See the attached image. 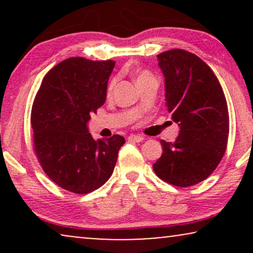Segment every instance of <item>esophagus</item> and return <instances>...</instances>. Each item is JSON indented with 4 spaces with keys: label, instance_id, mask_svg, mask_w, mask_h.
<instances>
[{
    "label": "esophagus",
    "instance_id": "obj_1",
    "mask_svg": "<svg viewBox=\"0 0 253 253\" xmlns=\"http://www.w3.org/2000/svg\"><path fill=\"white\" fill-rule=\"evenodd\" d=\"M127 139H129L130 141H136V143H140V141L144 140V137L138 136V134H130V136L127 137Z\"/></svg>",
    "mask_w": 253,
    "mask_h": 253
}]
</instances>
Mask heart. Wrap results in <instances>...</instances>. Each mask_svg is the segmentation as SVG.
I'll return each instance as SVG.
<instances>
[{"instance_id":"b5f03b06","label":"heart","mask_w":253,"mask_h":253,"mask_svg":"<svg viewBox=\"0 0 253 253\" xmlns=\"http://www.w3.org/2000/svg\"><path fill=\"white\" fill-rule=\"evenodd\" d=\"M148 78H154L153 75L150 74V72H148V71H141L140 74L138 75V77H137V83L140 82V81H144V79H148ZM115 84H116V79H113V81L110 82L109 86H108V91L109 92L114 88V86H115Z\"/></svg>"}]
</instances>
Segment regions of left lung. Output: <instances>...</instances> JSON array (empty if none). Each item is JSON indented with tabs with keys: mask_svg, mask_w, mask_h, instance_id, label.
<instances>
[{
	"mask_svg": "<svg viewBox=\"0 0 253 253\" xmlns=\"http://www.w3.org/2000/svg\"><path fill=\"white\" fill-rule=\"evenodd\" d=\"M157 57L165 77L166 107L179 133L174 143L160 141L164 153L153 169L162 181L186 188L209 177L226 152V96L212 69L197 55L171 49Z\"/></svg>",
	"mask_w": 253,
	"mask_h": 253,
	"instance_id": "1",
	"label": "left lung"
}]
</instances>
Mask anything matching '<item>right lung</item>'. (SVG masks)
Instances as JSON below:
<instances>
[{"label": "right lung", "mask_w": 253, "mask_h": 253, "mask_svg": "<svg viewBox=\"0 0 253 253\" xmlns=\"http://www.w3.org/2000/svg\"><path fill=\"white\" fill-rule=\"evenodd\" d=\"M115 61L70 57L44 76L31 113L34 150L54 183L74 193L99 189L112 176L120 134L94 140L88 132L91 114L106 101Z\"/></svg>", "instance_id": "1"}]
</instances>
